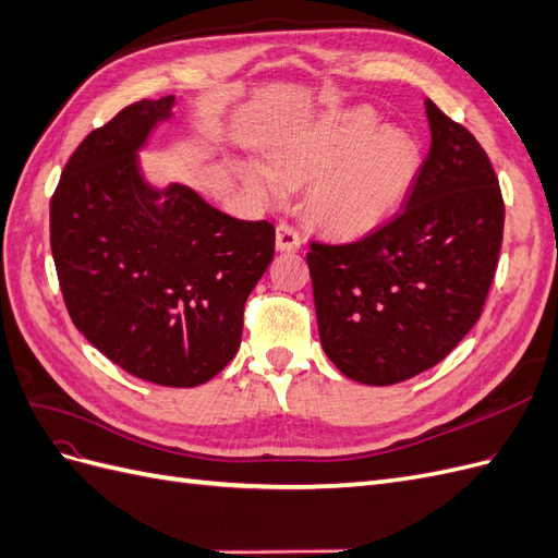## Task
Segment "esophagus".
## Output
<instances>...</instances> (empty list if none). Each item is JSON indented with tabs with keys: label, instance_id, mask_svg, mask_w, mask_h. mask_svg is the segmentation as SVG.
<instances>
[{
	"label": "esophagus",
	"instance_id": "esophagus-1",
	"mask_svg": "<svg viewBox=\"0 0 558 558\" xmlns=\"http://www.w3.org/2000/svg\"><path fill=\"white\" fill-rule=\"evenodd\" d=\"M300 246H302V242H300L298 230L289 223H279L277 226V251L295 253V251H300Z\"/></svg>",
	"mask_w": 558,
	"mask_h": 558
}]
</instances>
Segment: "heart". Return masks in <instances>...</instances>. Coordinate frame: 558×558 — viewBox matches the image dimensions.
I'll use <instances>...</instances> for the list:
<instances>
[{
    "instance_id": "heart-1",
    "label": "heart",
    "mask_w": 558,
    "mask_h": 558,
    "mask_svg": "<svg viewBox=\"0 0 558 558\" xmlns=\"http://www.w3.org/2000/svg\"><path fill=\"white\" fill-rule=\"evenodd\" d=\"M421 150L410 132L379 128L367 109L318 118L269 154V170L253 165L244 179L260 197H281L286 185L307 183V214L330 234L373 232L410 197Z\"/></svg>"
}]
</instances>
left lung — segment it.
I'll return each mask as SVG.
<instances>
[{
	"label": "left lung",
	"instance_id": "left-lung-1",
	"mask_svg": "<svg viewBox=\"0 0 558 558\" xmlns=\"http://www.w3.org/2000/svg\"><path fill=\"white\" fill-rule=\"evenodd\" d=\"M430 150L391 221L349 244L312 242L320 344L342 375L388 386L440 363L482 316L502 244L492 160L426 99Z\"/></svg>",
	"mask_w": 558,
	"mask_h": 558
}]
</instances>
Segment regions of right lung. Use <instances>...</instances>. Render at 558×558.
Segmentation results:
<instances>
[{"instance_id":"1","label":"right lung","mask_w":558,"mask_h":558,"mask_svg":"<svg viewBox=\"0 0 558 558\" xmlns=\"http://www.w3.org/2000/svg\"><path fill=\"white\" fill-rule=\"evenodd\" d=\"M172 107L174 95L140 99L78 144L50 197V251L66 312L95 349L134 377L191 388L238 353L275 226L142 177L140 148Z\"/></svg>"}]
</instances>
